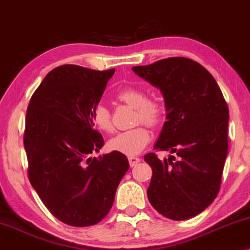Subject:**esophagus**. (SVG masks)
<instances>
[{"label":"esophagus","instance_id":"esophagus-1","mask_svg":"<svg viewBox=\"0 0 250 250\" xmlns=\"http://www.w3.org/2000/svg\"><path fill=\"white\" fill-rule=\"evenodd\" d=\"M140 162H141V159H140L139 157H135V156H128V163H129V165H131V167L135 166L136 164H139Z\"/></svg>","mask_w":250,"mask_h":250}]
</instances>
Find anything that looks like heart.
<instances>
[{"label": "heart", "instance_id": "1", "mask_svg": "<svg viewBox=\"0 0 250 250\" xmlns=\"http://www.w3.org/2000/svg\"><path fill=\"white\" fill-rule=\"evenodd\" d=\"M116 97L129 107L135 109V123L143 122L150 126H156L162 121L164 107L156 99H146V94L138 87H124L117 92ZM91 121L101 132L112 131L111 116L109 109L104 104H99L91 112ZM150 133L143 125H139L128 131L119 132L109 140L108 146L112 151H117L127 156L138 155L148 145Z\"/></svg>", "mask_w": 250, "mask_h": 250}]
</instances>
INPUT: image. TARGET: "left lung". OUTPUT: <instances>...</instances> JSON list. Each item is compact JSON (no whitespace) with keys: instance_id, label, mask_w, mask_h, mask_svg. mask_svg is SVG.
I'll list each match as a JSON object with an SVG mask.
<instances>
[{"instance_id":"left-lung-1","label":"left lung","mask_w":250,"mask_h":250,"mask_svg":"<svg viewBox=\"0 0 250 250\" xmlns=\"http://www.w3.org/2000/svg\"><path fill=\"white\" fill-rule=\"evenodd\" d=\"M132 70L159 88L165 101L167 121L155 149L177 156H145L152 168L150 204L174 221L197 216L216 198L228 155L229 108L221 88L206 68L188 58Z\"/></svg>"}]
</instances>
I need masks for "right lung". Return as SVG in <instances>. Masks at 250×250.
Instances as JSON below:
<instances>
[{"mask_svg": "<svg viewBox=\"0 0 250 250\" xmlns=\"http://www.w3.org/2000/svg\"><path fill=\"white\" fill-rule=\"evenodd\" d=\"M114 73L76 64L54 68L27 108L23 146L30 184L51 214L71 227L105 217L129 167L117 151L90 157L104 145L91 112Z\"/></svg>", "mask_w": 250, "mask_h": 250, "instance_id": "right-lung-1", "label": "right lung"}]
</instances>
